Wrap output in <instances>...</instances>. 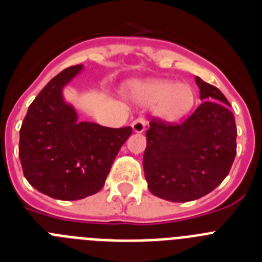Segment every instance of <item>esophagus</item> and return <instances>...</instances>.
Segmentation results:
<instances>
[{
	"instance_id": "esophagus-1",
	"label": "esophagus",
	"mask_w": 262,
	"mask_h": 262,
	"mask_svg": "<svg viewBox=\"0 0 262 262\" xmlns=\"http://www.w3.org/2000/svg\"><path fill=\"white\" fill-rule=\"evenodd\" d=\"M145 127H147V120H145L144 117L136 118V119L133 122L134 133H138V134L144 133Z\"/></svg>"
}]
</instances>
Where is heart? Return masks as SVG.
<instances>
[{
  "label": "heart",
  "instance_id": "heart-1",
  "mask_svg": "<svg viewBox=\"0 0 262 262\" xmlns=\"http://www.w3.org/2000/svg\"><path fill=\"white\" fill-rule=\"evenodd\" d=\"M127 90L134 102L144 107L156 106L157 114L170 122L189 114L195 102V92L184 82L174 84L165 80L133 82Z\"/></svg>",
  "mask_w": 262,
  "mask_h": 262
}]
</instances>
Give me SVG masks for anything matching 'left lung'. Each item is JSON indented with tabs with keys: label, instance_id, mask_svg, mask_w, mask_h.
I'll list each match as a JSON object with an SVG mask.
<instances>
[{
	"label": "left lung",
	"instance_id": "8db88e82",
	"mask_svg": "<svg viewBox=\"0 0 262 262\" xmlns=\"http://www.w3.org/2000/svg\"><path fill=\"white\" fill-rule=\"evenodd\" d=\"M201 103L182 123L154 118L143 156L145 180L154 195L189 202L209 194L230 173L236 156L235 118L221 90L200 77Z\"/></svg>",
	"mask_w": 262,
	"mask_h": 262
}]
</instances>
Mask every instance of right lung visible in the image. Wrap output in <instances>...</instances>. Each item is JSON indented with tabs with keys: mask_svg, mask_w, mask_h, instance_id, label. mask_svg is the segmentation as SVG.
<instances>
[{
	"mask_svg": "<svg viewBox=\"0 0 262 262\" xmlns=\"http://www.w3.org/2000/svg\"><path fill=\"white\" fill-rule=\"evenodd\" d=\"M81 69H64L41 89L19 131L23 174L36 190L55 200L77 201L98 193L133 134L131 127L78 122L73 106L62 98V88Z\"/></svg>",
	"mask_w": 262,
	"mask_h": 262,
	"instance_id": "right-lung-1",
	"label": "right lung"
}]
</instances>
